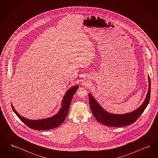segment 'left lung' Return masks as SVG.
I'll list each match as a JSON object with an SVG mask.
<instances>
[{
  "label": "left lung",
  "mask_w": 158,
  "mask_h": 158,
  "mask_svg": "<svg viewBox=\"0 0 158 158\" xmlns=\"http://www.w3.org/2000/svg\"><path fill=\"white\" fill-rule=\"evenodd\" d=\"M148 83V91L143 104L133 112L123 115L112 114L106 112L96 101L91 94H89V103L93 115L100 123L108 126L123 127L133 124L139 119L148 105L151 96V80L149 76Z\"/></svg>",
  "instance_id": "obj_1"
}]
</instances>
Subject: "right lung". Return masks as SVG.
Returning a JSON list of instances; mask_svg holds the SVG:
<instances>
[{
	"label": "right lung",
	"instance_id": "obj_1",
	"mask_svg": "<svg viewBox=\"0 0 158 158\" xmlns=\"http://www.w3.org/2000/svg\"><path fill=\"white\" fill-rule=\"evenodd\" d=\"M79 86H74L68 89L66 92L65 96H64L62 100V107L56 115L53 116L40 120H30L26 119L15 110V108L11 104L12 109L15 114L19 117L24 123L26 124L29 128L32 129L38 130H46L52 129L62 124L64 121L66 119L68 114L69 106L71 104L73 96L76 93Z\"/></svg>",
	"mask_w": 158,
	"mask_h": 158
}]
</instances>
